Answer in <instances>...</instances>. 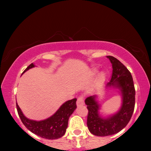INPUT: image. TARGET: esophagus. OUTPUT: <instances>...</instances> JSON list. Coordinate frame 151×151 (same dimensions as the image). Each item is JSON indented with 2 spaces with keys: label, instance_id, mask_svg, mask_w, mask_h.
Instances as JSON below:
<instances>
[{
  "label": "esophagus",
  "instance_id": "obj_1",
  "mask_svg": "<svg viewBox=\"0 0 151 151\" xmlns=\"http://www.w3.org/2000/svg\"><path fill=\"white\" fill-rule=\"evenodd\" d=\"M84 104V98L82 96H80L79 98H78L77 100V106H82V105H83Z\"/></svg>",
  "mask_w": 151,
  "mask_h": 151
}]
</instances>
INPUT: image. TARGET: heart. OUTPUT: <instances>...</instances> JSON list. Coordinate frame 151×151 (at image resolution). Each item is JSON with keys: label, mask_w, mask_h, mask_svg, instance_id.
I'll list each match as a JSON object with an SVG mask.
<instances>
[{"label": "heart", "mask_w": 151, "mask_h": 151, "mask_svg": "<svg viewBox=\"0 0 151 151\" xmlns=\"http://www.w3.org/2000/svg\"><path fill=\"white\" fill-rule=\"evenodd\" d=\"M104 73H101L100 74V79H102V78H104Z\"/></svg>", "instance_id": "b5f03b06"}]
</instances>
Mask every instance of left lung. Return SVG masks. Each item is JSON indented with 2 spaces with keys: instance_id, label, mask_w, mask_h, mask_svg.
Listing matches in <instances>:
<instances>
[{
  "instance_id": "obj_1",
  "label": "left lung",
  "mask_w": 151,
  "mask_h": 151,
  "mask_svg": "<svg viewBox=\"0 0 151 151\" xmlns=\"http://www.w3.org/2000/svg\"><path fill=\"white\" fill-rule=\"evenodd\" d=\"M113 67L111 80L106 87L117 88L120 91L122 104L115 114L108 117H102L99 114L100 105L96 100V96L88 97L85 100L88 111L87 127L93 135L109 136L117 133L129 122L133 115L135 102V90L133 80L127 68L115 58L108 55Z\"/></svg>"
}]
</instances>
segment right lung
I'll return each instance as SVG.
<instances>
[{
	"instance_id": "add662e5",
	"label": "right lung",
	"mask_w": 151,
	"mask_h": 151,
	"mask_svg": "<svg viewBox=\"0 0 151 151\" xmlns=\"http://www.w3.org/2000/svg\"><path fill=\"white\" fill-rule=\"evenodd\" d=\"M34 67L35 65L32 63L26 68L22 73ZM76 100L77 99L73 98L71 100L67 101L60 107L58 110L52 116L41 121L32 120L27 118L23 115L17 103L16 108L22 122L32 133L45 139H55L63 137L65 134L69 117L77 107Z\"/></svg>"
}]
</instances>
